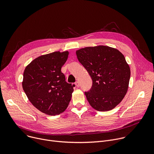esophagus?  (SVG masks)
Instances as JSON below:
<instances>
[{
	"label": "esophagus",
	"mask_w": 154,
	"mask_h": 154,
	"mask_svg": "<svg viewBox=\"0 0 154 154\" xmlns=\"http://www.w3.org/2000/svg\"><path fill=\"white\" fill-rule=\"evenodd\" d=\"M75 84V85H76L77 87H79V86H80V83H79V81H77Z\"/></svg>",
	"instance_id": "1"
}]
</instances>
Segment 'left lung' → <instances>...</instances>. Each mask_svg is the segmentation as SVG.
Listing matches in <instances>:
<instances>
[{
	"mask_svg": "<svg viewBox=\"0 0 154 154\" xmlns=\"http://www.w3.org/2000/svg\"><path fill=\"white\" fill-rule=\"evenodd\" d=\"M76 55L93 80L90 91L85 93L90 105L99 112L113 109L128 88L130 69L124 55L106 46L82 48Z\"/></svg>",
	"mask_w": 154,
	"mask_h": 154,
	"instance_id": "obj_1",
	"label": "left lung"
}]
</instances>
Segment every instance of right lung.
Here are the masks:
<instances>
[{
    "label": "right lung",
    "instance_id": "obj_1",
    "mask_svg": "<svg viewBox=\"0 0 154 154\" xmlns=\"http://www.w3.org/2000/svg\"><path fill=\"white\" fill-rule=\"evenodd\" d=\"M68 55V51L42 55L25 68L23 88L32 104L48 115L63 113L71 99L74 85L66 82L61 71Z\"/></svg>",
    "mask_w": 154,
    "mask_h": 154
}]
</instances>
